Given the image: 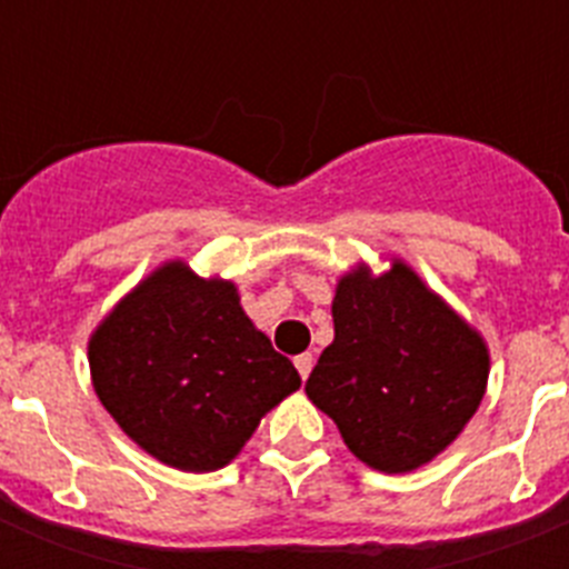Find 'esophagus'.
I'll list each match as a JSON object with an SVG mask.
<instances>
[{"label": "esophagus", "instance_id": "1", "mask_svg": "<svg viewBox=\"0 0 569 569\" xmlns=\"http://www.w3.org/2000/svg\"><path fill=\"white\" fill-rule=\"evenodd\" d=\"M293 361H296V370H299L301 379H308L310 370H313V356H310V353H301V356H296Z\"/></svg>", "mask_w": 569, "mask_h": 569}]
</instances>
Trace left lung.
I'll return each mask as SVG.
<instances>
[{"label": "left lung", "instance_id": "obj_1", "mask_svg": "<svg viewBox=\"0 0 569 569\" xmlns=\"http://www.w3.org/2000/svg\"><path fill=\"white\" fill-rule=\"evenodd\" d=\"M333 330L305 390L365 465L416 470L476 413L485 341L399 261L379 279L361 268L339 281Z\"/></svg>", "mask_w": 569, "mask_h": 569}]
</instances>
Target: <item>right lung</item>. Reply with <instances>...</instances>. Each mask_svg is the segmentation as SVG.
<instances>
[{
	"mask_svg": "<svg viewBox=\"0 0 569 569\" xmlns=\"http://www.w3.org/2000/svg\"><path fill=\"white\" fill-rule=\"evenodd\" d=\"M99 401L150 456L179 470H219L261 416L301 385L239 308L230 281L182 261L144 279L90 339Z\"/></svg>",
	"mask_w": 569,
	"mask_h": 569,
	"instance_id": "1",
	"label": "right lung"
}]
</instances>
